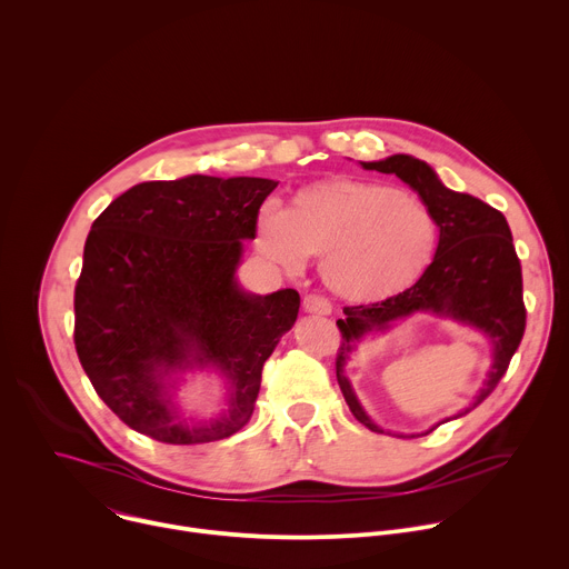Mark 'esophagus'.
<instances>
[{
    "mask_svg": "<svg viewBox=\"0 0 569 569\" xmlns=\"http://www.w3.org/2000/svg\"><path fill=\"white\" fill-rule=\"evenodd\" d=\"M303 310L306 312H315V315H331L333 312V306L331 301L323 297V295H317V292H310L303 297Z\"/></svg>",
    "mask_w": 569,
    "mask_h": 569,
    "instance_id": "34e87169",
    "label": "esophagus"
}]
</instances>
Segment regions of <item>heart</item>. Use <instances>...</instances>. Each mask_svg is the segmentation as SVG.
Instances as JSON below:
<instances>
[{
  "label": "heart",
  "instance_id": "1",
  "mask_svg": "<svg viewBox=\"0 0 569 569\" xmlns=\"http://www.w3.org/2000/svg\"><path fill=\"white\" fill-rule=\"evenodd\" d=\"M259 246L286 270L321 259V277L349 299L385 297L415 281L437 248V220L415 196L362 180H333L268 202Z\"/></svg>",
  "mask_w": 569,
  "mask_h": 569
}]
</instances>
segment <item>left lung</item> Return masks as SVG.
Segmentation results:
<instances>
[{
  "instance_id": "obj_1",
  "label": "left lung",
  "mask_w": 569,
  "mask_h": 569,
  "mask_svg": "<svg viewBox=\"0 0 569 569\" xmlns=\"http://www.w3.org/2000/svg\"><path fill=\"white\" fill-rule=\"evenodd\" d=\"M360 164L367 171L398 176L421 196L437 220L439 246L428 270L408 290L376 303L345 306L347 317L338 319L342 342L336 358V371L349 410L371 432H385L360 408L349 378L345 376V365L367 333L385 331L391 321L419 310L459 319L491 338L496 360L489 380L472 402L475 408L507 373L527 327L522 268L513 248L509 222L502 211L479 198L446 189L437 173L417 157L391 154L380 161H360ZM472 408H466L457 417L468 415Z\"/></svg>"
}]
</instances>
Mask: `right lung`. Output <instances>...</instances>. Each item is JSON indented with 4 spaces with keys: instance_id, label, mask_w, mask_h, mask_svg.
<instances>
[{
    "instance_id": "right-lung-1",
    "label": "right lung",
    "mask_w": 569,
    "mask_h": 569,
    "mask_svg": "<svg viewBox=\"0 0 569 569\" xmlns=\"http://www.w3.org/2000/svg\"><path fill=\"white\" fill-rule=\"evenodd\" d=\"M279 182L189 176L141 182L94 220L73 292V345L92 387L132 430L173 446L231 437L254 412L261 371L292 329L299 292L250 295L236 281L242 240ZM218 366L230 410L211 427L172 417L160 376Z\"/></svg>"
}]
</instances>
